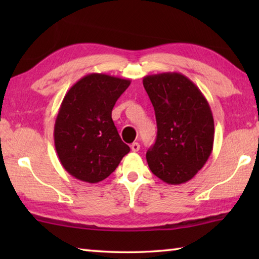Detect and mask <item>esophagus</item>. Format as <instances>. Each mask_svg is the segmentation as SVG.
Returning a JSON list of instances; mask_svg holds the SVG:
<instances>
[{
	"instance_id": "esophagus-1",
	"label": "esophagus",
	"mask_w": 259,
	"mask_h": 259,
	"mask_svg": "<svg viewBox=\"0 0 259 259\" xmlns=\"http://www.w3.org/2000/svg\"><path fill=\"white\" fill-rule=\"evenodd\" d=\"M130 147H131V151H133V152H138L139 148H140V145H139V143L135 142V143L131 144Z\"/></svg>"
}]
</instances>
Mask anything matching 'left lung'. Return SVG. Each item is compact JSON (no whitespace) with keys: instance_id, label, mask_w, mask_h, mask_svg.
<instances>
[{"instance_id":"1","label":"left lung","mask_w":259,"mask_h":259,"mask_svg":"<svg viewBox=\"0 0 259 259\" xmlns=\"http://www.w3.org/2000/svg\"><path fill=\"white\" fill-rule=\"evenodd\" d=\"M143 84L155 111L157 135L146 153L151 171L171 185L198 174L212 152V112L200 89L181 73L147 75Z\"/></svg>"}]
</instances>
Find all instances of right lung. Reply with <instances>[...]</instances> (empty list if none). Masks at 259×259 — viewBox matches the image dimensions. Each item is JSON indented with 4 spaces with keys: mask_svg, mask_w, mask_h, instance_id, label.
Masks as SVG:
<instances>
[{
    "mask_svg": "<svg viewBox=\"0 0 259 259\" xmlns=\"http://www.w3.org/2000/svg\"><path fill=\"white\" fill-rule=\"evenodd\" d=\"M129 85V78L91 73L65 95L54 139L61 165L74 178L102 182L129 153L112 120L114 105Z\"/></svg>",
    "mask_w": 259,
    "mask_h": 259,
    "instance_id": "right-lung-1",
    "label": "right lung"
}]
</instances>
